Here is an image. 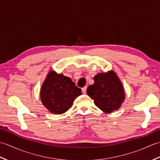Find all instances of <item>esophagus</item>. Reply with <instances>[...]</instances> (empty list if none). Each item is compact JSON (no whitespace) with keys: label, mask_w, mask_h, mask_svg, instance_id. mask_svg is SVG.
I'll list each match as a JSON object with an SVG mask.
<instances>
[{"label":"esophagus","mask_w":160,"mask_h":160,"mask_svg":"<svg viewBox=\"0 0 160 160\" xmlns=\"http://www.w3.org/2000/svg\"><path fill=\"white\" fill-rule=\"evenodd\" d=\"M87 87H83L82 89V93H83L84 94H85V93H87Z\"/></svg>","instance_id":"esophagus-1"}]
</instances>
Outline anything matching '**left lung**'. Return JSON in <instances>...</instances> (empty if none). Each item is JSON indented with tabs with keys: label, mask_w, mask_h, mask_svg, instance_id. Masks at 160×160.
Segmentation results:
<instances>
[{
	"label": "left lung",
	"mask_w": 160,
	"mask_h": 160,
	"mask_svg": "<svg viewBox=\"0 0 160 160\" xmlns=\"http://www.w3.org/2000/svg\"><path fill=\"white\" fill-rule=\"evenodd\" d=\"M93 79L94 84L88 87L87 93L95 104L107 113L118 110L125 100V93L116 73L112 70L99 73Z\"/></svg>",
	"instance_id": "obj_1"
}]
</instances>
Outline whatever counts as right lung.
I'll return each mask as SVG.
<instances>
[{
    "mask_svg": "<svg viewBox=\"0 0 160 160\" xmlns=\"http://www.w3.org/2000/svg\"><path fill=\"white\" fill-rule=\"evenodd\" d=\"M82 91L70 78L50 70L44 81L40 96L44 106L49 112L62 114L72 106L74 100Z\"/></svg>",
    "mask_w": 160,
    "mask_h": 160,
    "instance_id": "add662e5",
    "label": "right lung"
}]
</instances>
